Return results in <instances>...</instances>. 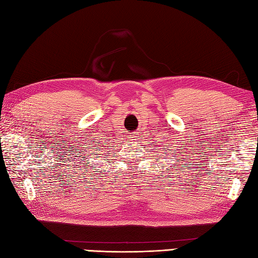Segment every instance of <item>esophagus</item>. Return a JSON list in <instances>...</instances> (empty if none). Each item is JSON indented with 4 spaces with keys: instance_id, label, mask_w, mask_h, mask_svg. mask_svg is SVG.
Returning a JSON list of instances; mask_svg holds the SVG:
<instances>
[{
    "instance_id": "1",
    "label": "esophagus",
    "mask_w": 258,
    "mask_h": 258,
    "mask_svg": "<svg viewBox=\"0 0 258 258\" xmlns=\"http://www.w3.org/2000/svg\"><path fill=\"white\" fill-rule=\"evenodd\" d=\"M139 138H140V136H139L138 133H133V134L130 135V139L131 140H139Z\"/></svg>"
}]
</instances>
